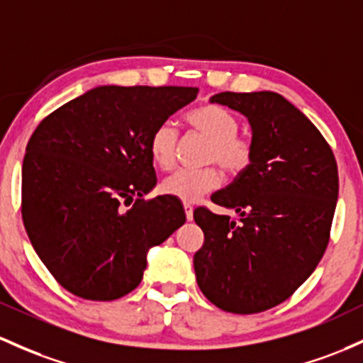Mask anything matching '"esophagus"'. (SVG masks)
I'll list each match as a JSON object with an SVG mask.
<instances>
[{"mask_svg":"<svg viewBox=\"0 0 363 363\" xmlns=\"http://www.w3.org/2000/svg\"><path fill=\"white\" fill-rule=\"evenodd\" d=\"M184 212H186V218H188V220H193V206L188 205V203H184Z\"/></svg>","mask_w":363,"mask_h":363,"instance_id":"1","label":"esophagus"}]
</instances>
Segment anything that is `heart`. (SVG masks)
Returning a JSON list of instances; mask_svg holds the SVG:
<instances>
[{
	"label": "heart",
	"instance_id": "b5f03b06",
	"mask_svg": "<svg viewBox=\"0 0 363 363\" xmlns=\"http://www.w3.org/2000/svg\"><path fill=\"white\" fill-rule=\"evenodd\" d=\"M184 121L193 130L200 133L210 141L206 151V162L218 163L230 177L245 174L252 167L255 146L252 139L238 134L240 121L224 106L206 103L189 110ZM179 134L172 123L163 122L153 129L150 136L151 160L163 170L172 169L175 163ZM222 182V174L217 167H206L201 170H177L162 182V191L182 203H194L212 193Z\"/></svg>",
	"mask_w": 363,
	"mask_h": 363
}]
</instances>
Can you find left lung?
Segmentation results:
<instances>
[{
  "label": "left lung",
  "mask_w": 363,
  "mask_h": 363,
  "mask_svg": "<svg viewBox=\"0 0 363 363\" xmlns=\"http://www.w3.org/2000/svg\"><path fill=\"white\" fill-rule=\"evenodd\" d=\"M210 101L248 118L255 158L212 194L238 218L194 210L205 234L194 272L215 306L258 313L288 300L328 248L340 191L336 158L317 127L281 94L225 91Z\"/></svg>",
  "instance_id": "8db88e82"
}]
</instances>
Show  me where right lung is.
Listing matches in <instances>:
<instances>
[{
  "label": "right lung",
  "instance_id": "obj_1",
  "mask_svg": "<svg viewBox=\"0 0 363 363\" xmlns=\"http://www.w3.org/2000/svg\"><path fill=\"white\" fill-rule=\"evenodd\" d=\"M196 94L198 87L99 86L35 127L22 165V218L67 291L94 301L125 296L141 282L151 246L186 222L177 198L143 194L157 184L151 133Z\"/></svg>",
  "mask_w": 363,
  "mask_h": 363
}]
</instances>
